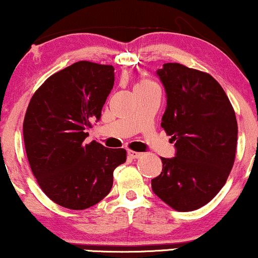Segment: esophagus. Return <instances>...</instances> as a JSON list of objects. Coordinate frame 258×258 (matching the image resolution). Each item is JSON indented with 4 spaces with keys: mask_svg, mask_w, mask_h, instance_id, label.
Here are the masks:
<instances>
[{
    "mask_svg": "<svg viewBox=\"0 0 258 258\" xmlns=\"http://www.w3.org/2000/svg\"><path fill=\"white\" fill-rule=\"evenodd\" d=\"M141 156H142V153H139V151H134V150H128V157L132 158V160L140 158Z\"/></svg>",
    "mask_w": 258,
    "mask_h": 258,
    "instance_id": "esophagus-1",
    "label": "esophagus"
}]
</instances>
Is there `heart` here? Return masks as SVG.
Segmentation results:
<instances>
[{
	"instance_id": "obj_1",
	"label": "heart",
	"mask_w": 258,
	"mask_h": 258,
	"mask_svg": "<svg viewBox=\"0 0 258 258\" xmlns=\"http://www.w3.org/2000/svg\"><path fill=\"white\" fill-rule=\"evenodd\" d=\"M147 84H150V83L147 82V81H140V82L137 83L136 87H143V86H147Z\"/></svg>"
}]
</instances>
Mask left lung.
Returning a JSON list of instances; mask_svg holds the SVG:
<instances>
[{
	"instance_id": "left-lung-1",
	"label": "left lung",
	"mask_w": 258,
	"mask_h": 258,
	"mask_svg": "<svg viewBox=\"0 0 258 258\" xmlns=\"http://www.w3.org/2000/svg\"><path fill=\"white\" fill-rule=\"evenodd\" d=\"M157 75L167 93L161 126L176 142V156L161 157L163 168L151 179V188L174 210L200 209L223 188L234 165L235 110L208 73L165 63Z\"/></svg>"
}]
</instances>
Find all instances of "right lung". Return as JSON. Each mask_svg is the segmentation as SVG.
<instances>
[{
  "mask_svg": "<svg viewBox=\"0 0 258 258\" xmlns=\"http://www.w3.org/2000/svg\"><path fill=\"white\" fill-rule=\"evenodd\" d=\"M115 68L80 61L48 77L35 91L23 121V140L33 175L58 206L84 210L110 192L112 172L126 151L93 141L88 128L101 118L114 86Z\"/></svg>",
  "mask_w": 258,
  "mask_h": 258,
  "instance_id": "obj_1",
  "label": "right lung"
}]
</instances>
